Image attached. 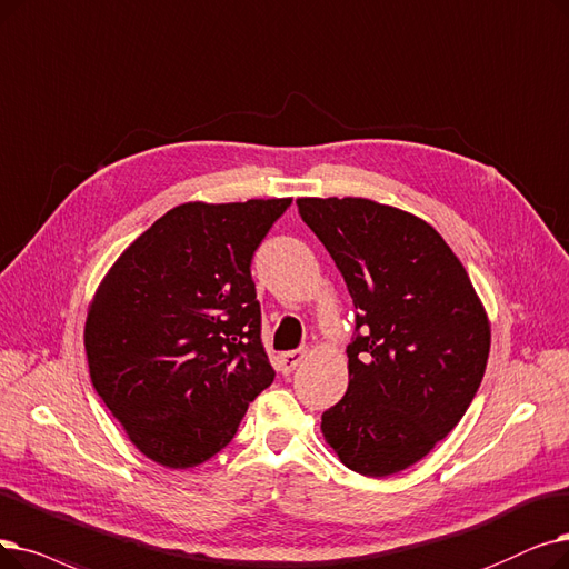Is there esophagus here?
<instances>
[{"mask_svg": "<svg viewBox=\"0 0 569 569\" xmlns=\"http://www.w3.org/2000/svg\"><path fill=\"white\" fill-rule=\"evenodd\" d=\"M307 358V351L305 349H298V351H288V353H281V369L286 375H290L295 367H298L302 360Z\"/></svg>", "mask_w": 569, "mask_h": 569, "instance_id": "esophagus-1", "label": "esophagus"}]
</instances>
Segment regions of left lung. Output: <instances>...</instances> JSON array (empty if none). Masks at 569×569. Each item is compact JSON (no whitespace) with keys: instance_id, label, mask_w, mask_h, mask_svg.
<instances>
[{"instance_id":"left-lung-1","label":"left lung","mask_w":569,"mask_h":569,"mask_svg":"<svg viewBox=\"0 0 569 569\" xmlns=\"http://www.w3.org/2000/svg\"><path fill=\"white\" fill-rule=\"evenodd\" d=\"M298 207L356 305L349 388L320 430L353 472H402L472 405L490 351L488 316L426 220L362 197H302Z\"/></svg>"}]
</instances>
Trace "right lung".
Returning a JSON list of instances; mask_svg holds the SVG:
<instances>
[{
	"mask_svg": "<svg viewBox=\"0 0 569 569\" xmlns=\"http://www.w3.org/2000/svg\"><path fill=\"white\" fill-rule=\"evenodd\" d=\"M290 202L174 207L97 288L86 320L90 379L151 460L171 469L209 460L274 381L251 260Z\"/></svg>",
	"mask_w": 569,
	"mask_h": 569,
	"instance_id": "1",
	"label": "right lung"
}]
</instances>
